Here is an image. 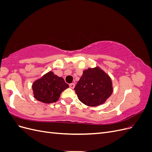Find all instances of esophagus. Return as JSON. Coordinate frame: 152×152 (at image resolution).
I'll return each instance as SVG.
<instances>
[{"label": "esophagus", "instance_id": "obj_1", "mask_svg": "<svg viewBox=\"0 0 152 152\" xmlns=\"http://www.w3.org/2000/svg\"><path fill=\"white\" fill-rule=\"evenodd\" d=\"M69 86H70V88H72V89H73L75 87V84L74 83H72Z\"/></svg>", "mask_w": 152, "mask_h": 152}]
</instances>
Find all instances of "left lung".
Masks as SVG:
<instances>
[{
  "instance_id": "obj_1",
  "label": "left lung",
  "mask_w": 152,
  "mask_h": 152,
  "mask_svg": "<svg viewBox=\"0 0 152 152\" xmlns=\"http://www.w3.org/2000/svg\"><path fill=\"white\" fill-rule=\"evenodd\" d=\"M74 90L82 103L96 107L104 103L113 92L110 77L99 67L83 72Z\"/></svg>"
}]
</instances>
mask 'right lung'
Wrapping results in <instances>:
<instances>
[{"label":"right lung","mask_w":152,"mask_h":152,"mask_svg":"<svg viewBox=\"0 0 152 152\" xmlns=\"http://www.w3.org/2000/svg\"><path fill=\"white\" fill-rule=\"evenodd\" d=\"M69 86L62 77L49 72L32 85L34 98L44 103H51L58 100L62 92Z\"/></svg>","instance_id":"right-lung-1"}]
</instances>
